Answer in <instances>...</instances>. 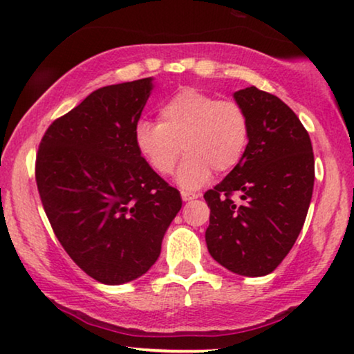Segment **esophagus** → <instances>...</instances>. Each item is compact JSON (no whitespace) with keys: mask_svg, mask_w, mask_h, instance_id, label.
<instances>
[{"mask_svg":"<svg viewBox=\"0 0 354 354\" xmlns=\"http://www.w3.org/2000/svg\"><path fill=\"white\" fill-rule=\"evenodd\" d=\"M197 197L198 195L191 194V192H181V198L184 200V202H191V200H195Z\"/></svg>","mask_w":354,"mask_h":354,"instance_id":"esophagus-1","label":"esophagus"}]
</instances>
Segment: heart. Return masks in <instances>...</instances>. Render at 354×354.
<instances>
[{"mask_svg": "<svg viewBox=\"0 0 354 354\" xmlns=\"http://www.w3.org/2000/svg\"><path fill=\"white\" fill-rule=\"evenodd\" d=\"M250 141V120L234 100H218L198 88L186 87L159 109V122L140 120L135 143L140 154L159 175L175 170L183 151L186 159L176 181L194 191L211 178L213 168L224 173L239 165Z\"/></svg>", "mask_w": 354, "mask_h": 354, "instance_id": "1", "label": "heart"}]
</instances>
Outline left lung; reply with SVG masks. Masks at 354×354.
I'll return each mask as SVG.
<instances>
[{"label": "left lung", "mask_w": 354, "mask_h": 354, "mask_svg": "<svg viewBox=\"0 0 354 354\" xmlns=\"http://www.w3.org/2000/svg\"><path fill=\"white\" fill-rule=\"evenodd\" d=\"M250 120L241 160L205 192L211 257L243 277L272 273L304 227L315 183L313 147L294 111L251 86L234 93ZM239 195L235 203L231 195Z\"/></svg>", "instance_id": "left-lung-1"}]
</instances>
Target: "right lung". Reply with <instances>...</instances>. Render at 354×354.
I'll return each instance as SVG.
<instances>
[{
	"label": "right lung",
	"mask_w": 354,
	"mask_h": 354,
	"mask_svg": "<svg viewBox=\"0 0 354 354\" xmlns=\"http://www.w3.org/2000/svg\"><path fill=\"white\" fill-rule=\"evenodd\" d=\"M152 81L92 92L50 124L36 156V184L55 236L103 284L145 275L183 205L135 143Z\"/></svg>",
	"instance_id": "add662e5"
}]
</instances>
